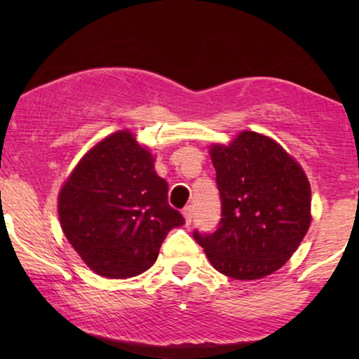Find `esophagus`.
Instances as JSON below:
<instances>
[{
    "label": "esophagus",
    "mask_w": 359,
    "mask_h": 359,
    "mask_svg": "<svg viewBox=\"0 0 359 359\" xmlns=\"http://www.w3.org/2000/svg\"><path fill=\"white\" fill-rule=\"evenodd\" d=\"M182 216H184V222H185V226H189L192 222V208L191 205H187V208L184 209L182 211Z\"/></svg>",
    "instance_id": "esophagus-1"
}]
</instances>
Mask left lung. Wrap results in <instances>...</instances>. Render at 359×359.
I'll list each match as a JSON object with an SVG mask.
<instances>
[{"label": "left lung", "mask_w": 359, "mask_h": 359, "mask_svg": "<svg viewBox=\"0 0 359 359\" xmlns=\"http://www.w3.org/2000/svg\"><path fill=\"white\" fill-rule=\"evenodd\" d=\"M222 217L212 234L194 233L211 265L236 280L282 269L311 228V184L280 143L241 131L228 145H209Z\"/></svg>", "instance_id": "1"}]
</instances>
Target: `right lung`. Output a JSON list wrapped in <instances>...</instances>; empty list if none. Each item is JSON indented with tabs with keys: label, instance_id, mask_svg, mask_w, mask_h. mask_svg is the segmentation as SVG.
Here are the masks:
<instances>
[{
	"label": "right lung",
	"instance_id": "1",
	"mask_svg": "<svg viewBox=\"0 0 359 359\" xmlns=\"http://www.w3.org/2000/svg\"><path fill=\"white\" fill-rule=\"evenodd\" d=\"M167 192L150 148L130 130L114 131L90 147L62 184V231L94 273L137 277L156 262L168 231L184 222Z\"/></svg>",
	"mask_w": 359,
	"mask_h": 359
}]
</instances>
